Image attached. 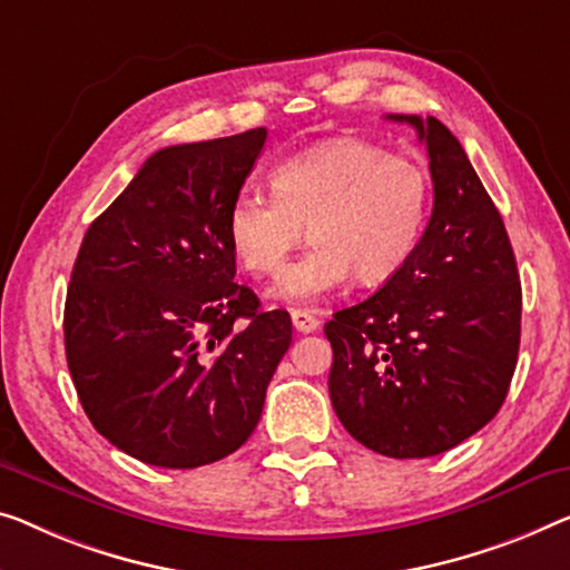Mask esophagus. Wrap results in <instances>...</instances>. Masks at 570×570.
Listing matches in <instances>:
<instances>
[{"label": "esophagus", "mask_w": 570, "mask_h": 570, "mask_svg": "<svg viewBox=\"0 0 570 570\" xmlns=\"http://www.w3.org/2000/svg\"><path fill=\"white\" fill-rule=\"evenodd\" d=\"M292 322H294V327L299 330V333H317L320 330V320L314 317L312 312H307V309H292Z\"/></svg>", "instance_id": "esophagus-1"}]
</instances>
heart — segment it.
Here are the masks:
<instances>
[{"instance_id":"b5f03b06","label":"heart","mask_w":570,"mask_h":570,"mask_svg":"<svg viewBox=\"0 0 570 570\" xmlns=\"http://www.w3.org/2000/svg\"><path fill=\"white\" fill-rule=\"evenodd\" d=\"M274 199L243 191L233 199L225 235L237 263L274 276L302 243L309 250L274 286L278 299L312 304L355 274L386 284L417 250L432 207L430 176L417 160L392 156L366 138H335L296 153L268 174Z\"/></svg>"}]
</instances>
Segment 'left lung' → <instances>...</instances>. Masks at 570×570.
<instances>
[{"mask_svg": "<svg viewBox=\"0 0 570 570\" xmlns=\"http://www.w3.org/2000/svg\"><path fill=\"white\" fill-rule=\"evenodd\" d=\"M432 215L410 263L325 325L343 428L389 458H430L502 410L520 353L522 286L502 215L448 127L417 115Z\"/></svg>", "mask_w": 570, "mask_h": 570, "instance_id": "8db88e82", "label": "left lung"}]
</instances>
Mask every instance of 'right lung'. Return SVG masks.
<instances>
[{
  "instance_id": "1",
  "label": "right lung",
  "mask_w": 570,
  "mask_h": 570,
  "mask_svg": "<svg viewBox=\"0 0 570 570\" xmlns=\"http://www.w3.org/2000/svg\"><path fill=\"white\" fill-rule=\"evenodd\" d=\"M266 135L153 153L76 256L63 309L76 394L99 435L148 465L235 453L292 345L288 312L235 284L225 235Z\"/></svg>"
}]
</instances>
